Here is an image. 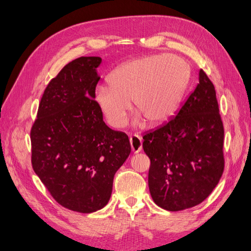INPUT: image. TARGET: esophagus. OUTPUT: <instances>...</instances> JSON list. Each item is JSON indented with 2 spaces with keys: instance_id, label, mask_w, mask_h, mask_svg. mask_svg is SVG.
Returning a JSON list of instances; mask_svg holds the SVG:
<instances>
[{
  "instance_id": "esophagus-1",
  "label": "esophagus",
  "mask_w": 251,
  "mask_h": 251,
  "mask_svg": "<svg viewBox=\"0 0 251 251\" xmlns=\"http://www.w3.org/2000/svg\"><path fill=\"white\" fill-rule=\"evenodd\" d=\"M130 145H131V149L133 153H139L142 148H143V142H142V137L137 134H133L130 136Z\"/></svg>"
}]
</instances>
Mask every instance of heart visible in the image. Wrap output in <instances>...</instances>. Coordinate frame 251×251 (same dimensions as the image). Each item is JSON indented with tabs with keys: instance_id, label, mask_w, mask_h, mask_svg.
<instances>
[{
	"instance_id": "obj_1",
	"label": "heart",
	"mask_w": 251,
	"mask_h": 251,
	"mask_svg": "<svg viewBox=\"0 0 251 251\" xmlns=\"http://www.w3.org/2000/svg\"><path fill=\"white\" fill-rule=\"evenodd\" d=\"M189 68L174 55H152L136 58L116 69L109 84L97 86L95 103L107 123L122 128L133 106L152 125L165 123L178 108L189 81Z\"/></svg>"
}]
</instances>
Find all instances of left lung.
<instances>
[{
	"label": "left lung",
	"mask_w": 251,
	"mask_h": 251,
	"mask_svg": "<svg viewBox=\"0 0 251 251\" xmlns=\"http://www.w3.org/2000/svg\"><path fill=\"white\" fill-rule=\"evenodd\" d=\"M143 139L151 161L149 191L159 207L178 212L208 197L223 174L224 128L215 86L203 71L176 117Z\"/></svg>",
	"instance_id": "left-lung-1"
}]
</instances>
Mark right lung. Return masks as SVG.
<instances>
[{
    "label": "right lung",
    "instance_id": "obj_1",
    "mask_svg": "<svg viewBox=\"0 0 251 251\" xmlns=\"http://www.w3.org/2000/svg\"><path fill=\"white\" fill-rule=\"evenodd\" d=\"M101 62L90 56L64 66L46 87L30 133L34 172L60 205L83 214L107 204L131 151L128 135L105 124L95 103Z\"/></svg>",
    "mask_w": 251,
    "mask_h": 251
}]
</instances>
